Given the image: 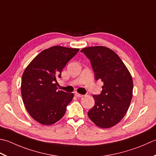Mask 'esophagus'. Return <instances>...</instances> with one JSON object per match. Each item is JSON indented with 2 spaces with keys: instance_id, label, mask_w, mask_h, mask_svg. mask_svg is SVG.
<instances>
[{
  "instance_id": "34e87169",
  "label": "esophagus",
  "mask_w": 156,
  "mask_h": 156,
  "mask_svg": "<svg viewBox=\"0 0 156 156\" xmlns=\"http://www.w3.org/2000/svg\"><path fill=\"white\" fill-rule=\"evenodd\" d=\"M74 94H75V96L77 97H83V95H82V94H79V93H76Z\"/></svg>"
}]
</instances>
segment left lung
Segmentation results:
<instances>
[{
    "label": "left lung",
    "mask_w": 156,
    "mask_h": 156,
    "mask_svg": "<svg viewBox=\"0 0 156 156\" xmlns=\"http://www.w3.org/2000/svg\"><path fill=\"white\" fill-rule=\"evenodd\" d=\"M89 59L96 80L103 82L99 94H93L94 105L88 112L99 127L108 129L118 124L126 114L133 97L130 72L114 51L103 46L80 51Z\"/></svg>",
    "instance_id": "left-lung-1"
}]
</instances>
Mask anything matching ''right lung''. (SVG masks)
Masks as SVG:
<instances>
[{
  "label": "right lung",
  "mask_w": 156,
  "mask_h": 156,
  "mask_svg": "<svg viewBox=\"0 0 156 156\" xmlns=\"http://www.w3.org/2000/svg\"><path fill=\"white\" fill-rule=\"evenodd\" d=\"M78 51L54 46L41 52L24 71L21 86L23 101L29 114L39 123L53 124L65 114L74 94L57 90V78Z\"/></svg>",
  "instance_id": "right-lung-1"
}]
</instances>
